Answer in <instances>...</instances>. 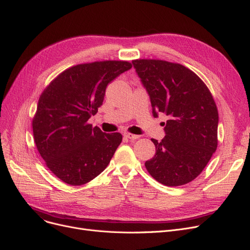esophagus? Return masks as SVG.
Listing matches in <instances>:
<instances>
[{
  "label": "esophagus",
  "mask_w": 250,
  "mask_h": 250,
  "mask_svg": "<svg viewBox=\"0 0 250 250\" xmlns=\"http://www.w3.org/2000/svg\"><path fill=\"white\" fill-rule=\"evenodd\" d=\"M125 137L127 138V139H131V140H137V139H139V138H140V136L134 135V134H131V133H125Z\"/></svg>",
  "instance_id": "obj_1"
}]
</instances>
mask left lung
Masks as SVG:
<instances>
[{"mask_svg":"<svg viewBox=\"0 0 250 250\" xmlns=\"http://www.w3.org/2000/svg\"><path fill=\"white\" fill-rule=\"evenodd\" d=\"M134 67L150 97L152 113L169 117L146 170L160 183L179 187L197 178L217 148L218 111L195 72L177 62L138 59ZM165 125V124H164Z\"/></svg>","mask_w":250,"mask_h":250,"instance_id":"8db88e82","label":"left lung"}]
</instances>
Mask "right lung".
Instances as JSON below:
<instances>
[{"instance_id": "right-lung-1", "label": "right lung", "mask_w": 250, "mask_h": 250, "mask_svg": "<svg viewBox=\"0 0 250 250\" xmlns=\"http://www.w3.org/2000/svg\"><path fill=\"white\" fill-rule=\"evenodd\" d=\"M132 63L102 61L62 71L45 87L33 118V134L41 158L62 182L82 186L103 172L123 141L88 124L103 104L108 83Z\"/></svg>"}]
</instances>
